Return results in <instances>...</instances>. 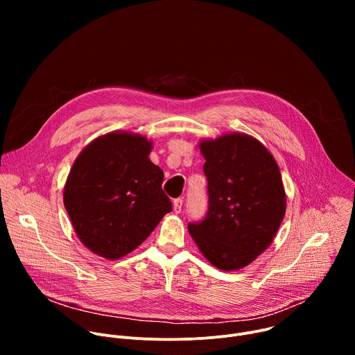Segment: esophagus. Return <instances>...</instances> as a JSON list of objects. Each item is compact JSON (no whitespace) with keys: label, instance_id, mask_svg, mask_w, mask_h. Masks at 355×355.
<instances>
[{"label":"esophagus","instance_id":"1","mask_svg":"<svg viewBox=\"0 0 355 355\" xmlns=\"http://www.w3.org/2000/svg\"><path fill=\"white\" fill-rule=\"evenodd\" d=\"M173 209H174V214H180V212H181V209H182V199H181V198L174 199V202H173Z\"/></svg>","mask_w":355,"mask_h":355}]
</instances>
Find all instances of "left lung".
I'll list each match as a JSON object with an SVG mask.
<instances>
[{"label":"left lung","instance_id":"1","mask_svg":"<svg viewBox=\"0 0 355 355\" xmlns=\"http://www.w3.org/2000/svg\"><path fill=\"white\" fill-rule=\"evenodd\" d=\"M208 211L188 230L219 270L243 268L271 244L285 215V191L270 151L254 137L232 133L200 143Z\"/></svg>","mask_w":355,"mask_h":355}]
</instances>
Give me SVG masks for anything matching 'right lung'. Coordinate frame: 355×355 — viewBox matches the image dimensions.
<instances>
[{
    "label": "right lung",
    "mask_w": 355,
    "mask_h": 355,
    "mask_svg": "<svg viewBox=\"0 0 355 355\" xmlns=\"http://www.w3.org/2000/svg\"><path fill=\"white\" fill-rule=\"evenodd\" d=\"M140 135L108 133L89 143L64 185V207L80 240L95 254L121 259L173 211L162 168Z\"/></svg>",
    "instance_id": "1"
}]
</instances>
